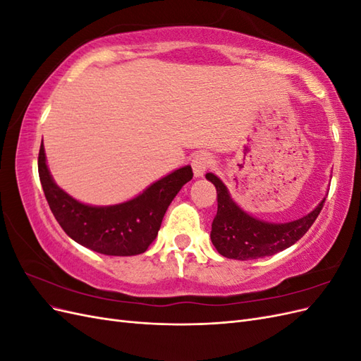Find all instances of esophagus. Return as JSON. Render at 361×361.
<instances>
[{
    "mask_svg": "<svg viewBox=\"0 0 361 361\" xmlns=\"http://www.w3.org/2000/svg\"><path fill=\"white\" fill-rule=\"evenodd\" d=\"M214 164H215V161H214L212 155L206 154V152H200V154L194 155L192 161H191V166H192L195 176H203V173L206 170H209L211 167H214Z\"/></svg>",
    "mask_w": 361,
    "mask_h": 361,
    "instance_id": "34e87169",
    "label": "esophagus"
}]
</instances>
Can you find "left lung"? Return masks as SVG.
<instances>
[{"label":"left lung","instance_id":"obj_1","mask_svg":"<svg viewBox=\"0 0 361 361\" xmlns=\"http://www.w3.org/2000/svg\"><path fill=\"white\" fill-rule=\"evenodd\" d=\"M206 179L216 188V215L212 221L211 239L218 253L227 259L248 260L272 256L301 239L318 218L325 199L310 214L285 224L260 221L244 212L228 194L226 185L215 174Z\"/></svg>","mask_w":361,"mask_h":361}]
</instances>
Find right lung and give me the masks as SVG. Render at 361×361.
<instances>
[{"label": "right lung", "mask_w": 361, "mask_h": 361, "mask_svg": "<svg viewBox=\"0 0 361 361\" xmlns=\"http://www.w3.org/2000/svg\"><path fill=\"white\" fill-rule=\"evenodd\" d=\"M39 178L56 220L73 241L106 256L141 255L155 241L164 214L185 183L192 179L190 166L152 183L138 197L114 206H87L54 183L43 143L39 150Z\"/></svg>", "instance_id": "right-lung-1"}]
</instances>
